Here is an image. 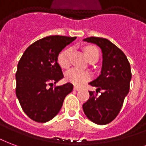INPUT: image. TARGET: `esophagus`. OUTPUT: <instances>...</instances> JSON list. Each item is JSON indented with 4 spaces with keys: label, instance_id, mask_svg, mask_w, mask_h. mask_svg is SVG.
<instances>
[{
    "label": "esophagus",
    "instance_id": "obj_1",
    "mask_svg": "<svg viewBox=\"0 0 146 146\" xmlns=\"http://www.w3.org/2000/svg\"><path fill=\"white\" fill-rule=\"evenodd\" d=\"M74 90H75V91H79V90H80V88L78 87V86H74Z\"/></svg>",
    "mask_w": 146,
    "mask_h": 146
}]
</instances>
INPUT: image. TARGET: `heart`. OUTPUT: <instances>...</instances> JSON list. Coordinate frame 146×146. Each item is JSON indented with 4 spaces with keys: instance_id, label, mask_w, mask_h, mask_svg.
I'll return each mask as SVG.
<instances>
[{
    "instance_id": "b5f03b06",
    "label": "heart",
    "mask_w": 146,
    "mask_h": 146,
    "mask_svg": "<svg viewBox=\"0 0 146 146\" xmlns=\"http://www.w3.org/2000/svg\"><path fill=\"white\" fill-rule=\"evenodd\" d=\"M72 51V47H68L61 51L58 55V63L63 68H68L70 66V58H71ZM85 53L89 61L95 59L97 60L99 57L98 49L92 46H86L85 48ZM91 76H92L91 73L89 71H85L77 68H74L69 70L66 73L65 78L68 82L74 84L75 86H81L90 80Z\"/></svg>"
}]
</instances>
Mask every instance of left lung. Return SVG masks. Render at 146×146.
<instances>
[{"instance_id":"1","label":"left lung","mask_w":146,"mask_h":146,"mask_svg":"<svg viewBox=\"0 0 146 146\" xmlns=\"http://www.w3.org/2000/svg\"><path fill=\"white\" fill-rule=\"evenodd\" d=\"M99 46L103 52L101 74L89 85L97 87L96 92L89 91V100L82 105L84 113L95 124L104 125L113 121L121 109L130 89L131 79V66L121 49L100 37L84 39ZM103 90L99 96L98 92Z\"/></svg>"}]
</instances>
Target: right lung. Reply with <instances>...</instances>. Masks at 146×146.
Masks as SVG:
<instances>
[{
	"mask_svg": "<svg viewBox=\"0 0 146 146\" xmlns=\"http://www.w3.org/2000/svg\"><path fill=\"white\" fill-rule=\"evenodd\" d=\"M75 39L64 36L40 39L31 44L19 60L15 92L23 111L33 121L45 123L54 118L73 90L70 82L52 86L64 78L57 57Z\"/></svg>",
	"mask_w": 146,
	"mask_h": 146,
	"instance_id": "obj_1",
	"label": "right lung"
}]
</instances>
